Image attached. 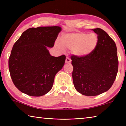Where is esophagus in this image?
Returning a JSON list of instances; mask_svg holds the SVG:
<instances>
[{
  "label": "esophagus",
  "mask_w": 126,
  "mask_h": 126,
  "mask_svg": "<svg viewBox=\"0 0 126 126\" xmlns=\"http://www.w3.org/2000/svg\"><path fill=\"white\" fill-rule=\"evenodd\" d=\"M71 62V59L68 58V57H67L65 59V63H69Z\"/></svg>",
  "instance_id": "34e87169"
}]
</instances>
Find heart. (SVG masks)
Segmentation results:
<instances>
[{
  "instance_id": "heart-1",
  "label": "heart",
  "mask_w": 126,
  "mask_h": 126,
  "mask_svg": "<svg viewBox=\"0 0 126 126\" xmlns=\"http://www.w3.org/2000/svg\"><path fill=\"white\" fill-rule=\"evenodd\" d=\"M98 36L95 33L87 34L83 32L67 33L62 35L61 42L57 41V47L61 50L64 47L73 49L76 55L80 57L90 54L96 48Z\"/></svg>"
}]
</instances>
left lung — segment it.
<instances>
[{"instance_id":"left-lung-1","label":"left lung","mask_w":126,"mask_h":126,"mask_svg":"<svg viewBox=\"0 0 126 126\" xmlns=\"http://www.w3.org/2000/svg\"><path fill=\"white\" fill-rule=\"evenodd\" d=\"M98 35V43L87 56H71L73 67L72 77L79 93L95 96L107 91L116 79L118 69L116 43L105 31L93 29Z\"/></svg>"}]
</instances>
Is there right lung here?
<instances>
[{
    "instance_id": "right-lung-1",
    "label": "right lung",
    "mask_w": 126,
    "mask_h": 126,
    "mask_svg": "<svg viewBox=\"0 0 126 126\" xmlns=\"http://www.w3.org/2000/svg\"><path fill=\"white\" fill-rule=\"evenodd\" d=\"M61 29L58 26L31 28L14 43L9 70L15 86L22 93L40 97L51 90L55 74L64 64L65 56H52L47 47L54 46Z\"/></svg>"
}]
</instances>
